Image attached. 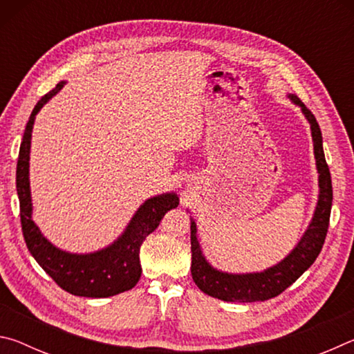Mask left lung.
Segmentation results:
<instances>
[{
  "mask_svg": "<svg viewBox=\"0 0 354 354\" xmlns=\"http://www.w3.org/2000/svg\"><path fill=\"white\" fill-rule=\"evenodd\" d=\"M289 98L301 109L303 115L310 124V134H313L315 165L319 171V200H317L313 220L295 248L277 266L268 267L263 272L227 273L217 270L207 262L198 242L196 223L194 218H190L192 278L200 290L223 301L253 303L278 297L313 266L325 243L333 206V185L325 153H323L322 131L314 113L301 103V100L292 93H289Z\"/></svg>",
  "mask_w": 354,
  "mask_h": 354,
  "instance_id": "1",
  "label": "left lung"
}]
</instances>
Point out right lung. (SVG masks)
Here are the masks:
<instances>
[{
    "instance_id": "right-lung-1",
    "label": "right lung",
    "mask_w": 354,
    "mask_h": 354,
    "mask_svg": "<svg viewBox=\"0 0 354 354\" xmlns=\"http://www.w3.org/2000/svg\"><path fill=\"white\" fill-rule=\"evenodd\" d=\"M65 81L41 97L26 123L25 134L20 145L19 162H17V194L20 200L21 230L29 253L39 266L56 281L59 287L71 295L88 298H106L133 289L139 283L140 245L159 226L164 215L179 205L175 192L156 195L148 198L122 232L117 241L106 248L93 253H70L57 248L41 234L32 220V200L29 187V153L35 115L64 87Z\"/></svg>"
}]
</instances>
